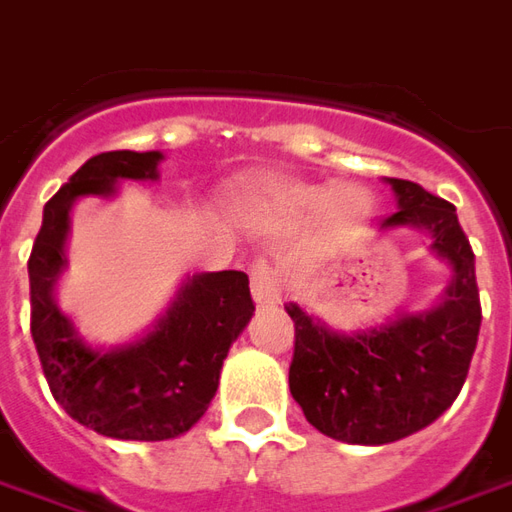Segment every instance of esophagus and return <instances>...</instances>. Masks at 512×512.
<instances>
[{
	"instance_id": "1",
	"label": "esophagus",
	"mask_w": 512,
	"mask_h": 512,
	"mask_svg": "<svg viewBox=\"0 0 512 512\" xmlns=\"http://www.w3.org/2000/svg\"><path fill=\"white\" fill-rule=\"evenodd\" d=\"M252 299L257 307H274L282 301V282L266 260H257L252 266Z\"/></svg>"
}]
</instances>
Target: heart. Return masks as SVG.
<instances>
[{"label":"heart","instance_id":"1","mask_svg":"<svg viewBox=\"0 0 512 512\" xmlns=\"http://www.w3.org/2000/svg\"><path fill=\"white\" fill-rule=\"evenodd\" d=\"M268 202L288 216H321L334 219H362L370 211V197L362 186L340 183V186H304V183H282L268 194Z\"/></svg>","mask_w":512,"mask_h":512}]
</instances>
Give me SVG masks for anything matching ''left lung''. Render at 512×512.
I'll return each instance as SVG.
<instances>
[{"label":"left lung","mask_w":512,"mask_h":512,"mask_svg":"<svg viewBox=\"0 0 512 512\" xmlns=\"http://www.w3.org/2000/svg\"><path fill=\"white\" fill-rule=\"evenodd\" d=\"M397 211L376 233L419 230L430 252L452 271L450 285L428 310L356 332H337L296 301L285 310L296 326L290 395L312 428L345 444L378 447L428 428L461 392L480 334L474 252L455 205L411 180L386 178Z\"/></svg>","instance_id":"obj_1"}]
</instances>
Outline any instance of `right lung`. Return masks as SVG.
<instances>
[{
  "label": "right lung",
  "mask_w": 512,
  "mask_h": 512,
  "mask_svg": "<svg viewBox=\"0 0 512 512\" xmlns=\"http://www.w3.org/2000/svg\"><path fill=\"white\" fill-rule=\"evenodd\" d=\"M164 153L112 150L84 161L43 208L29 255L32 340L54 400L76 422L123 441H167L191 430L211 406L230 345L252 321L244 271H205L180 282L164 315L120 345L87 343L57 304L68 268L71 211L82 197L112 200L123 180L153 183Z\"/></svg>",
  "instance_id": "right-lung-1"
}]
</instances>
